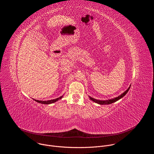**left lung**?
Wrapping results in <instances>:
<instances>
[{
  "mask_svg": "<svg viewBox=\"0 0 154 154\" xmlns=\"http://www.w3.org/2000/svg\"><path fill=\"white\" fill-rule=\"evenodd\" d=\"M128 90H129V89L128 88V89H127L125 92H124L122 94H121V95L119 96L118 97H115V98H114V99H108V100H97V99H94V98H93V97H90V96H89V97H90V99L91 100H93V102H96V103H98V104H100V105H108V104H111V103H114V102L118 101V100L121 99V98H122V97L127 94V93L128 92Z\"/></svg>",
  "mask_w": 154,
  "mask_h": 154,
  "instance_id": "obj_1",
  "label": "left lung"
}]
</instances>
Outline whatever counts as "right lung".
Masks as SVG:
<instances>
[{
  "instance_id": "obj_1",
  "label": "right lung",
  "mask_w": 154,
  "mask_h": 154,
  "mask_svg": "<svg viewBox=\"0 0 154 154\" xmlns=\"http://www.w3.org/2000/svg\"><path fill=\"white\" fill-rule=\"evenodd\" d=\"M63 97V96H61L60 97H59L58 98L55 99H52V100H45V101H42V100H36V99H33L34 100H35L36 102L39 103H42V104H51V103H55V102L59 100L60 99H61L62 97Z\"/></svg>"
}]
</instances>
